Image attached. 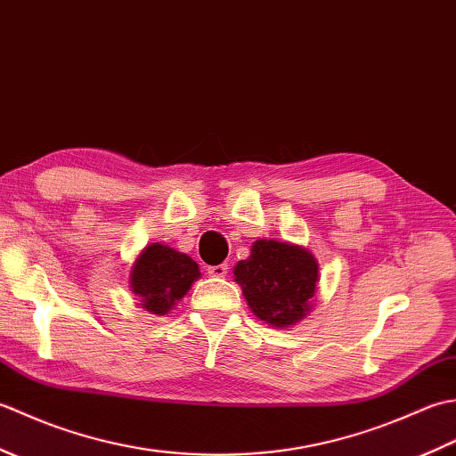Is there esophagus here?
I'll return each mask as SVG.
<instances>
[{
    "instance_id": "1",
    "label": "esophagus",
    "mask_w": 456,
    "mask_h": 456,
    "mask_svg": "<svg viewBox=\"0 0 456 456\" xmlns=\"http://www.w3.org/2000/svg\"><path fill=\"white\" fill-rule=\"evenodd\" d=\"M229 273L227 265H217V266H208V274L213 278H225Z\"/></svg>"
}]
</instances>
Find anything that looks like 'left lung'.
I'll return each instance as SVG.
<instances>
[{
  "mask_svg": "<svg viewBox=\"0 0 456 456\" xmlns=\"http://www.w3.org/2000/svg\"><path fill=\"white\" fill-rule=\"evenodd\" d=\"M235 282L253 314L273 327H288L309 314L319 282V265L307 248L260 239L239 260Z\"/></svg>",
  "mask_w": 456,
  "mask_h": 456,
  "instance_id": "1",
  "label": "left lung"
}]
</instances>
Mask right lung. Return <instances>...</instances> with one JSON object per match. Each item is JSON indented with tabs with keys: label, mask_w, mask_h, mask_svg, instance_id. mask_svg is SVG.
Returning a JSON list of instances; mask_svg holds the SVG:
<instances>
[{
	"label": "right lung",
	"mask_w": 456,
	"mask_h": 456,
	"mask_svg": "<svg viewBox=\"0 0 456 456\" xmlns=\"http://www.w3.org/2000/svg\"><path fill=\"white\" fill-rule=\"evenodd\" d=\"M201 276L196 260L178 253L168 245L152 243L144 247L134 260L129 286L141 305L154 315H167L176 302L188 294L191 284Z\"/></svg>",
	"instance_id": "1"
}]
</instances>
